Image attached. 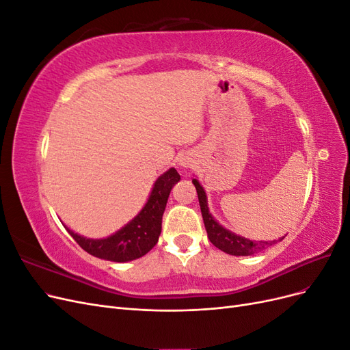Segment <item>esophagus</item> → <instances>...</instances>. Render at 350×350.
<instances>
[{
  "instance_id": "34e87169",
  "label": "esophagus",
  "mask_w": 350,
  "mask_h": 350,
  "mask_svg": "<svg viewBox=\"0 0 350 350\" xmlns=\"http://www.w3.org/2000/svg\"><path fill=\"white\" fill-rule=\"evenodd\" d=\"M179 166H183V167H191V163L188 162L187 157H181V159H179Z\"/></svg>"
}]
</instances>
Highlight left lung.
I'll return each instance as SVG.
<instances>
[{"instance_id":"8db88e82","label":"left lung","mask_w":350,"mask_h":350,"mask_svg":"<svg viewBox=\"0 0 350 350\" xmlns=\"http://www.w3.org/2000/svg\"><path fill=\"white\" fill-rule=\"evenodd\" d=\"M193 184L197 189L198 203H200V208H201V215H203L207 237L216 248L221 250L226 254H230V256H252V254L266 250L267 247L273 245L274 242L282 241L284 238V237L279 238L278 241H258L257 242V241H250L247 238L239 237V235L234 234V232L225 229L224 226L217 224L215 217L211 216V213L208 211L204 188L200 185L197 179H193Z\"/></svg>"}]
</instances>
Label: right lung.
<instances>
[{
  "instance_id": "right-lung-1",
  "label": "right lung",
  "mask_w": 350,
  "mask_h": 350,
  "mask_svg": "<svg viewBox=\"0 0 350 350\" xmlns=\"http://www.w3.org/2000/svg\"><path fill=\"white\" fill-rule=\"evenodd\" d=\"M181 179L175 167H171L156 179L146 206L131 221L113 235L103 239L84 238L68 230L79 245L92 256L115 262H125L146 256L159 241L162 230V216L172 187Z\"/></svg>"
}]
</instances>
